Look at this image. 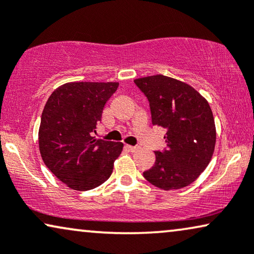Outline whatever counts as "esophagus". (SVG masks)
Masks as SVG:
<instances>
[{
	"instance_id": "1",
	"label": "esophagus",
	"mask_w": 254,
	"mask_h": 254,
	"mask_svg": "<svg viewBox=\"0 0 254 254\" xmlns=\"http://www.w3.org/2000/svg\"><path fill=\"white\" fill-rule=\"evenodd\" d=\"M126 147L129 149L130 151H136L137 149H139V147L137 146H129V144H126Z\"/></svg>"
}]
</instances>
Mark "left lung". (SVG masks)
<instances>
[{
  "label": "left lung",
  "mask_w": 254,
  "mask_h": 254,
  "mask_svg": "<svg viewBox=\"0 0 254 254\" xmlns=\"http://www.w3.org/2000/svg\"><path fill=\"white\" fill-rule=\"evenodd\" d=\"M149 101L151 123L166 128L167 147L143 173L148 182L163 190L191 184L211 161L216 127L207 101L183 81L162 74L134 80Z\"/></svg>",
  "instance_id": "8db88e82"
}]
</instances>
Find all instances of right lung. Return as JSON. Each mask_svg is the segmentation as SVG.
Masks as SVG:
<instances>
[{
  "mask_svg": "<svg viewBox=\"0 0 254 254\" xmlns=\"http://www.w3.org/2000/svg\"><path fill=\"white\" fill-rule=\"evenodd\" d=\"M119 83H67L49 97L38 131L45 166L74 190L94 189L110 179L124 143L95 139L97 125Z\"/></svg>",
  "mask_w": 254,
  "mask_h": 254,
  "instance_id": "right-lung-1",
  "label": "right lung"
}]
</instances>
